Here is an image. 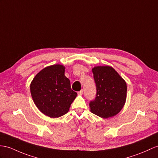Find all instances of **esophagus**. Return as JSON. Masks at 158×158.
I'll list each match as a JSON object with an SVG mask.
<instances>
[{
	"instance_id": "esophagus-1",
	"label": "esophagus",
	"mask_w": 158,
	"mask_h": 158,
	"mask_svg": "<svg viewBox=\"0 0 158 158\" xmlns=\"http://www.w3.org/2000/svg\"><path fill=\"white\" fill-rule=\"evenodd\" d=\"M78 94H80V95H82V94H83V90H81L80 91H79V92H78Z\"/></svg>"
}]
</instances>
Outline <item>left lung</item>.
Listing matches in <instances>:
<instances>
[{"label": "left lung", "mask_w": 158, "mask_h": 158, "mask_svg": "<svg viewBox=\"0 0 158 158\" xmlns=\"http://www.w3.org/2000/svg\"><path fill=\"white\" fill-rule=\"evenodd\" d=\"M92 73L97 93L89 103L91 112L102 118L113 117L125 105L127 84L112 67H94Z\"/></svg>", "instance_id": "1"}]
</instances>
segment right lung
I'll return each mask as SVG.
<instances>
[{"label":"right lung","mask_w":158,"mask_h":158,"mask_svg":"<svg viewBox=\"0 0 158 158\" xmlns=\"http://www.w3.org/2000/svg\"><path fill=\"white\" fill-rule=\"evenodd\" d=\"M62 65H53L40 71L31 83V94L41 113L52 118L66 114L77 93L64 75Z\"/></svg>","instance_id":"obj_1"}]
</instances>
